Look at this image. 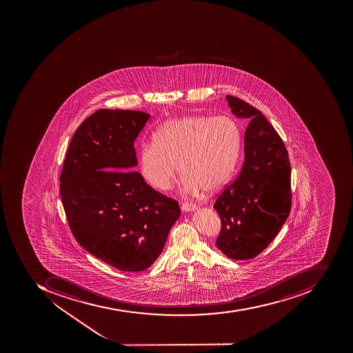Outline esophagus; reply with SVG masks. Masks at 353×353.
<instances>
[{
  "instance_id": "34e87169",
  "label": "esophagus",
  "mask_w": 353,
  "mask_h": 353,
  "mask_svg": "<svg viewBox=\"0 0 353 353\" xmlns=\"http://www.w3.org/2000/svg\"><path fill=\"white\" fill-rule=\"evenodd\" d=\"M195 208H196V206L192 203L183 202L181 204V210H185V212H190V210H194Z\"/></svg>"
}]
</instances>
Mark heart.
<instances>
[{
    "label": "heart",
    "mask_w": 353,
    "mask_h": 353,
    "mask_svg": "<svg viewBox=\"0 0 353 353\" xmlns=\"http://www.w3.org/2000/svg\"><path fill=\"white\" fill-rule=\"evenodd\" d=\"M241 130L228 115H188L161 126L153 143L140 145L139 172L159 191L170 190L183 176L187 192L217 190L230 179L240 153Z\"/></svg>",
    "instance_id": "b5f03b06"
}]
</instances>
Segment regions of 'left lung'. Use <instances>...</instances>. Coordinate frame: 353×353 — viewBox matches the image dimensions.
<instances>
[{
    "label": "left lung",
    "instance_id": "1",
    "mask_svg": "<svg viewBox=\"0 0 353 353\" xmlns=\"http://www.w3.org/2000/svg\"><path fill=\"white\" fill-rule=\"evenodd\" d=\"M227 100L233 114L250 124L242 170L214 205L221 220L216 245L231 259L245 260L265 250L288 219L292 168L282 138L265 115L240 98Z\"/></svg>",
    "mask_w": 353,
    "mask_h": 353
}]
</instances>
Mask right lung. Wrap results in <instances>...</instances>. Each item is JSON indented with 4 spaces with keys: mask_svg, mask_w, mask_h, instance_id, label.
Masks as SVG:
<instances>
[{
    "mask_svg": "<svg viewBox=\"0 0 353 353\" xmlns=\"http://www.w3.org/2000/svg\"><path fill=\"white\" fill-rule=\"evenodd\" d=\"M149 118L141 111L110 109L90 114L75 130L59 178L75 240L128 272L153 265L180 215L177 201L130 170L137 165L134 141Z\"/></svg>",
    "mask_w": 353,
    "mask_h": 353,
    "instance_id": "right-lung-1",
    "label": "right lung"
}]
</instances>
